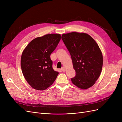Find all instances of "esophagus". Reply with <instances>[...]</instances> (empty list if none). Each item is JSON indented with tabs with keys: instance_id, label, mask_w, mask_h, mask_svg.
<instances>
[{
	"instance_id": "1",
	"label": "esophagus",
	"mask_w": 122,
	"mask_h": 122,
	"mask_svg": "<svg viewBox=\"0 0 122 122\" xmlns=\"http://www.w3.org/2000/svg\"><path fill=\"white\" fill-rule=\"evenodd\" d=\"M61 70L62 71V72H65V68L64 67H62L61 69Z\"/></svg>"
}]
</instances>
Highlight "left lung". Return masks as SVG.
Segmentation results:
<instances>
[{
    "label": "left lung",
    "instance_id": "1",
    "mask_svg": "<svg viewBox=\"0 0 122 122\" xmlns=\"http://www.w3.org/2000/svg\"><path fill=\"white\" fill-rule=\"evenodd\" d=\"M61 39L71 55L76 75L72 83L81 89L92 86L100 75L103 56L100 48L91 36L85 33L63 34Z\"/></svg>",
    "mask_w": 122,
    "mask_h": 122
}]
</instances>
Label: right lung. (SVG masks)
I'll list each match as a JSON object with an SVG mask.
<instances>
[{
	"label": "right lung",
	"instance_id": "right-lung-1",
	"mask_svg": "<svg viewBox=\"0 0 122 122\" xmlns=\"http://www.w3.org/2000/svg\"><path fill=\"white\" fill-rule=\"evenodd\" d=\"M61 39L60 34H48L36 38L29 43L22 54L21 67L29 84L43 91L54 82L58 74L52 68L50 55Z\"/></svg>",
	"mask_w": 122,
	"mask_h": 122
}]
</instances>
